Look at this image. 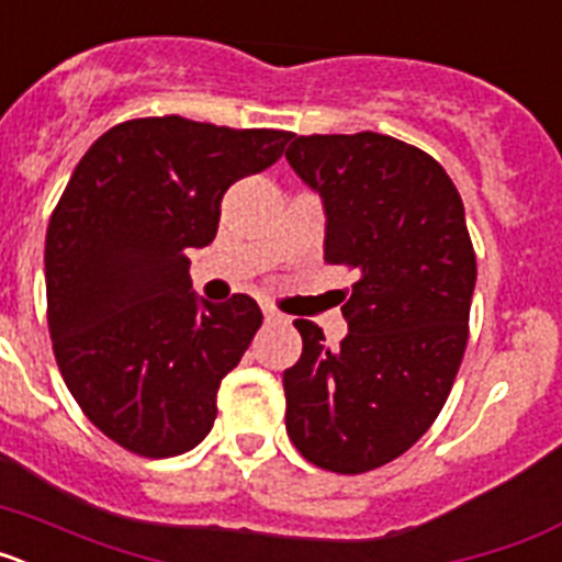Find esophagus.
<instances>
[{
	"instance_id": "esophagus-1",
	"label": "esophagus",
	"mask_w": 562,
	"mask_h": 562,
	"mask_svg": "<svg viewBox=\"0 0 562 562\" xmlns=\"http://www.w3.org/2000/svg\"><path fill=\"white\" fill-rule=\"evenodd\" d=\"M261 310H265V317L267 321H284V315H281V312L276 310V306H261Z\"/></svg>"
}]
</instances>
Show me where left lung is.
<instances>
[{
	"label": "left lung",
	"instance_id": "left-lung-1",
	"mask_svg": "<svg viewBox=\"0 0 562 562\" xmlns=\"http://www.w3.org/2000/svg\"><path fill=\"white\" fill-rule=\"evenodd\" d=\"M286 160L324 196L326 265L355 272L340 349L295 321L286 434L321 470L369 473L422 439L459 374L475 286L464 205L428 151L389 134H295Z\"/></svg>",
	"mask_w": 562,
	"mask_h": 562
}]
</instances>
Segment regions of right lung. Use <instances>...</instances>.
<instances>
[{
    "mask_svg": "<svg viewBox=\"0 0 562 562\" xmlns=\"http://www.w3.org/2000/svg\"><path fill=\"white\" fill-rule=\"evenodd\" d=\"M292 132L134 117L83 154L44 241L58 371L123 450L168 459L216 419L222 376L265 315L250 295L196 301L186 250L211 245L222 196L281 157Z\"/></svg>",
    "mask_w": 562,
    "mask_h": 562,
    "instance_id": "add662e5",
    "label": "right lung"
}]
</instances>
